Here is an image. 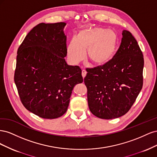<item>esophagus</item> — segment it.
<instances>
[{
    "mask_svg": "<svg viewBox=\"0 0 157 157\" xmlns=\"http://www.w3.org/2000/svg\"><path fill=\"white\" fill-rule=\"evenodd\" d=\"M86 71L83 69L82 71V77L84 78L85 77H86Z\"/></svg>",
    "mask_w": 157,
    "mask_h": 157,
    "instance_id": "esophagus-1",
    "label": "esophagus"
}]
</instances>
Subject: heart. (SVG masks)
<instances>
[{"instance_id": "b5f03b06", "label": "heart", "mask_w": 157, "mask_h": 157, "mask_svg": "<svg viewBox=\"0 0 157 157\" xmlns=\"http://www.w3.org/2000/svg\"><path fill=\"white\" fill-rule=\"evenodd\" d=\"M118 36L113 30L101 27H86L80 29L67 48V57L71 63L77 64L85 56L93 65L101 66L110 61L115 54Z\"/></svg>"}]
</instances>
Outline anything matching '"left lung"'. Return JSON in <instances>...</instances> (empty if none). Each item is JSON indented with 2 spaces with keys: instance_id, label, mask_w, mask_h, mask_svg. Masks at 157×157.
<instances>
[{
  "instance_id": "1",
  "label": "left lung",
  "mask_w": 157,
  "mask_h": 157,
  "mask_svg": "<svg viewBox=\"0 0 157 157\" xmlns=\"http://www.w3.org/2000/svg\"><path fill=\"white\" fill-rule=\"evenodd\" d=\"M122 35L113 59L103 66L88 69L84 79L90 111L103 119L125 115L143 86V54L130 32L124 30Z\"/></svg>"
}]
</instances>
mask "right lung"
<instances>
[{
  "mask_svg": "<svg viewBox=\"0 0 157 157\" xmlns=\"http://www.w3.org/2000/svg\"><path fill=\"white\" fill-rule=\"evenodd\" d=\"M65 22L41 23L30 31L17 50L14 82L28 111L53 119L67 110L71 93L82 83V70L67 65Z\"/></svg>",
  "mask_w": 157,
  "mask_h": 157,
  "instance_id": "right-lung-1",
  "label": "right lung"
}]
</instances>
